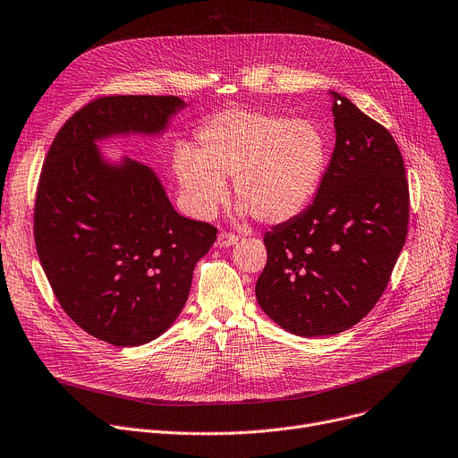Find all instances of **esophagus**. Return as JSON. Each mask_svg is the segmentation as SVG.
I'll use <instances>...</instances> for the list:
<instances>
[{
  "label": "esophagus",
  "mask_w": 458,
  "mask_h": 458,
  "mask_svg": "<svg viewBox=\"0 0 458 458\" xmlns=\"http://www.w3.org/2000/svg\"><path fill=\"white\" fill-rule=\"evenodd\" d=\"M238 242V236L236 234H231V233H220L218 234V248H231V245H234Z\"/></svg>",
  "instance_id": "esophagus-1"
}]
</instances>
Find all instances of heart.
<instances>
[{
    "label": "heart",
    "instance_id": "b5f03b06",
    "mask_svg": "<svg viewBox=\"0 0 458 458\" xmlns=\"http://www.w3.org/2000/svg\"><path fill=\"white\" fill-rule=\"evenodd\" d=\"M198 152L180 148L174 166L194 215L208 218L225 199L227 178L242 210L284 224L318 192L328 159L321 128L308 119L231 108L207 121Z\"/></svg>",
    "mask_w": 458,
    "mask_h": 458
}]
</instances>
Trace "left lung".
<instances>
[{"label":"left lung","mask_w":458,"mask_h":458,"mask_svg":"<svg viewBox=\"0 0 458 458\" xmlns=\"http://www.w3.org/2000/svg\"><path fill=\"white\" fill-rule=\"evenodd\" d=\"M335 148L315 199L266 233L260 308L301 337L358 325L385 292L405 243L409 185L396 140L330 91Z\"/></svg>","instance_id":"obj_1"}]
</instances>
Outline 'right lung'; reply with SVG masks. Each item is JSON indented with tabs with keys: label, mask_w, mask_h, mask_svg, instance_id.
Wrapping results in <instances>:
<instances>
[{
	"label": "right lung",
	"mask_w": 458,
	"mask_h": 458,
	"mask_svg": "<svg viewBox=\"0 0 458 458\" xmlns=\"http://www.w3.org/2000/svg\"><path fill=\"white\" fill-rule=\"evenodd\" d=\"M185 106L166 95L95 98L60 128L44 161L40 264L69 318L114 346L150 343L172 327L216 229L178 215L150 166L104 157L98 143L163 135Z\"/></svg>",
	"instance_id": "obj_1"
}]
</instances>
